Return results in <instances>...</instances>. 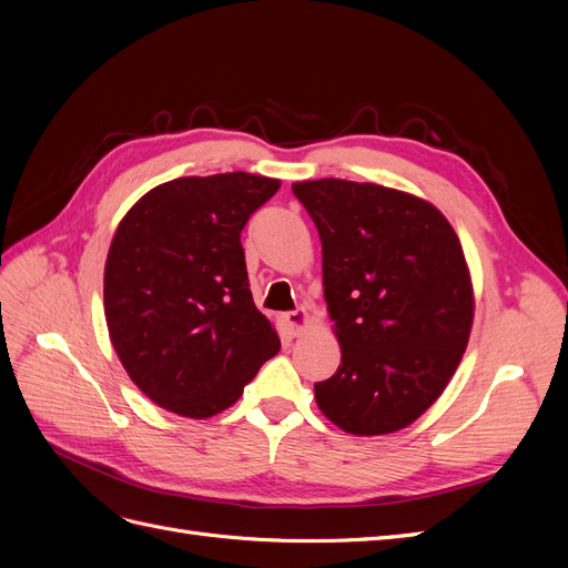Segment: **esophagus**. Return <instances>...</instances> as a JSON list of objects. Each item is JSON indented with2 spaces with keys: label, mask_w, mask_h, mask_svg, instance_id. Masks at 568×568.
Listing matches in <instances>:
<instances>
[{
  "label": "esophagus",
  "mask_w": 568,
  "mask_h": 568,
  "mask_svg": "<svg viewBox=\"0 0 568 568\" xmlns=\"http://www.w3.org/2000/svg\"><path fill=\"white\" fill-rule=\"evenodd\" d=\"M284 322H286V326L291 329V334H303L307 326H311V315H307L303 307L301 311H291V313H286L284 315Z\"/></svg>",
  "instance_id": "esophagus-1"
}]
</instances>
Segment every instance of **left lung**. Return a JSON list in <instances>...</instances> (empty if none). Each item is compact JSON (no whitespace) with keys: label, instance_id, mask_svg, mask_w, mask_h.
<instances>
[{"label":"left lung","instance_id":"obj_1","mask_svg":"<svg viewBox=\"0 0 568 568\" xmlns=\"http://www.w3.org/2000/svg\"><path fill=\"white\" fill-rule=\"evenodd\" d=\"M322 242L326 311L341 346L315 384L322 415L353 436L400 432L432 407L467 351L474 286L445 215L372 182H296Z\"/></svg>","mask_w":568,"mask_h":568}]
</instances>
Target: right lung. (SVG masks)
<instances>
[{
    "mask_svg": "<svg viewBox=\"0 0 568 568\" xmlns=\"http://www.w3.org/2000/svg\"><path fill=\"white\" fill-rule=\"evenodd\" d=\"M251 173L178 178L120 220L104 267L113 348L149 400L205 419L244 393L280 336L257 311L242 230L277 194Z\"/></svg>",
    "mask_w": 568,
    "mask_h": 568,
    "instance_id": "obj_1",
    "label": "right lung"
}]
</instances>
